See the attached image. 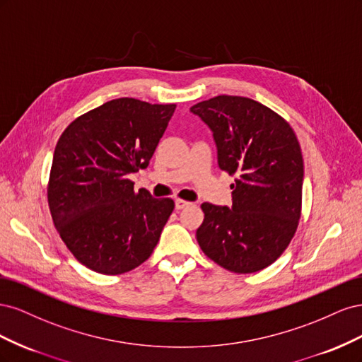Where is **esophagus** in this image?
Segmentation results:
<instances>
[{
  "mask_svg": "<svg viewBox=\"0 0 362 362\" xmlns=\"http://www.w3.org/2000/svg\"><path fill=\"white\" fill-rule=\"evenodd\" d=\"M190 205V202H187V201H184V199H180V198H177L175 199V208H177V210H182V208H185V206H189Z\"/></svg>",
  "mask_w": 362,
  "mask_h": 362,
  "instance_id": "obj_1",
  "label": "esophagus"
}]
</instances>
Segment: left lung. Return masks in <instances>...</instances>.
Wrapping results in <instances>:
<instances>
[{"label": "left lung", "mask_w": 362, "mask_h": 362, "mask_svg": "<svg viewBox=\"0 0 362 362\" xmlns=\"http://www.w3.org/2000/svg\"><path fill=\"white\" fill-rule=\"evenodd\" d=\"M190 112L211 128L218 168L235 177L233 206L204 202L196 238L234 273H255L287 249L302 211L303 158L286 119L250 98L218 95Z\"/></svg>", "instance_id": "8db88e82"}]
</instances>
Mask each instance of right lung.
<instances>
[{
	"label": "right lung",
	"mask_w": 362,
	"mask_h": 362,
	"mask_svg": "<svg viewBox=\"0 0 362 362\" xmlns=\"http://www.w3.org/2000/svg\"><path fill=\"white\" fill-rule=\"evenodd\" d=\"M175 104L117 98L63 131L48 181L52 222L83 266L122 275L146 261L173 211L170 198L134 190L129 175L148 168Z\"/></svg>",
	"instance_id": "1"
}]
</instances>
